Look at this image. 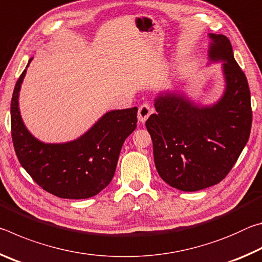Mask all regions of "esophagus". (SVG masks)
<instances>
[{"instance_id": "obj_1", "label": "esophagus", "mask_w": 262, "mask_h": 262, "mask_svg": "<svg viewBox=\"0 0 262 262\" xmlns=\"http://www.w3.org/2000/svg\"><path fill=\"white\" fill-rule=\"evenodd\" d=\"M154 112V108L149 104H143L139 107V113H137V118H139V121L144 122L149 118V115Z\"/></svg>"}]
</instances>
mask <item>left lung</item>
<instances>
[{
	"label": "left lung",
	"instance_id": "obj_1",
	"mask_svg": "<svg viewBox=\"0 0 262 262\" xmlns=\"http://www.w3.org/2000/svg\"><path fill=\"white\" fill-rule=\"evenodd\" d=\"M209 60L223 61L225 90L211 106H199L181 94L162 92L156 113L145 122L161 178L172 187L195 192L223 180L250 137L251 94L231 42L210 33Z\"/></svg>",
	"mask_w": 262,
	"mask_h": 262
}]
</instances>
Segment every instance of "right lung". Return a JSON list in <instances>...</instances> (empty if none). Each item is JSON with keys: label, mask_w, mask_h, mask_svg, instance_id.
Listing matches in <instances>:
<instances>
[{"label": "right lung", "mask_w": 262, "mask_h": 262, "mask_svg": "<svg viewBox=\"0 0 262 262\" xmlns=\"http://www.w3.org/2000/svg\"><path fill=\"white\" fill-rule=\"evenodd\" d=\"M26 68L16 83L10 107L11 136L20 165L55 196L74 200L95 196L113 178L123 142L136 128L137 107L110 111L77 140L43 143L26 129L19 113Z\"/></svg>", "instance_id": "right-lung-1"}]
</instances>
